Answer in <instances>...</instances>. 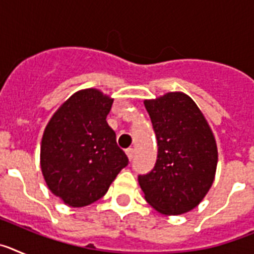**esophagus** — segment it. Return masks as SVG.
Returning <instances> with one entry per match:
<instances>
[{"label":"esophagus","instance_id":"1","mask_svg":"<svg viewBox=\"0 0 254 254\" xmlns=\"http://www.w3.org/2000/svg\"><path fill=\"white\" fill-rule=\"evenodd\" d=\"M126 154H127V156H128L129 160H132V159H133V149H131V147H129V149H127L126 150Z\"/></svg>","mask_w":254,"mask_h":254}]
</instances>
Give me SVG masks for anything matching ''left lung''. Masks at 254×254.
<instances>
[{
    "mask_svg": "<svg viewBox=\"0 0 254 254\" xmlns=\"http://www.w3.org/2000/svg\"><path fill=\"white\" fill-rule=\"evenodd\" d=\"M151 118L158 159L138 176L145 199L164 215L193 210L215 179L217 146L202 112L185 93H167L143 102Z\"/></svg>",
    "mask_w": 254,
    "mask_h": 254,
    "instance_id": "8db88e82",
    "label": "left lung"
}]
</instances>
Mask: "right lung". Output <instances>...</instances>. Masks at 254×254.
Returning <instances> with one entry per match:
<instances>
[{
	"instance_id": "obj_1",
	"label": "right lung",
	"mask_w": 254,
	"mask_h": 254,
	"mask_svg": "<svg viewBox=\"0 0 254 254\" xmlns=\"http://www.w3.org/2000/svg\"><path fill=\"white\" fill-rule=\"evenodd\" d=\"M113 99L84 89L61 105L44 129L40 168L55 196L71 207L102 198L128 158L107 123Z\"/></svg>"
}]
</instances>
